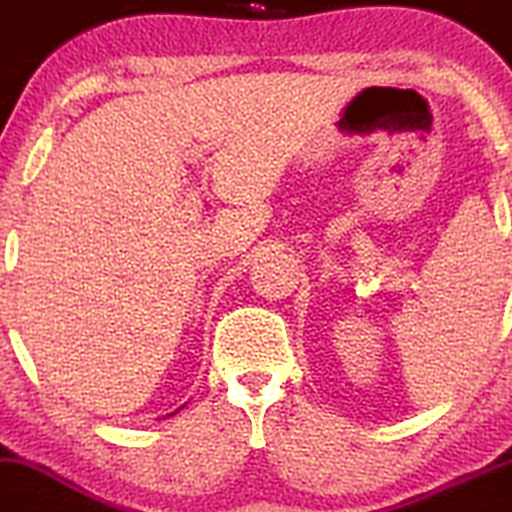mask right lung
<instances>
[{
	"label": "right lung",
	"mask_w": 512,
	"mask_h": 512,
	"mask_svg": "<svg viewBox=\"0 0 512 512\" xmlns=\"http://www.w3.org/2000/svg\"><path fill=\"white\" fill-rule=\"evenodd\" d=\"M175 413H177V410H175ZM175 413H170V415H175Z\"/></svg>",
	"instance_id": "1"
}]
</instances>
